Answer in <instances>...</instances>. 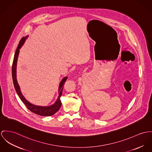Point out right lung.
<instances>
[{"mask_svg": "<svg viewBox=\"0 0 152 152\" xmlns=\"http://www.w3.org/2000/svg\"><path fill=\"white\" fill-rule=\"evenodd\" d=\"M28 36H26L25 37H23L21 39L19 44H18V46L17 47V48L15 51V54H14V57L12 65V80H13L14 88L15 89V91L18 94V96L22 101V102L25 105H26V106L29 110H31L32 112L34 113L35 114L40 115V116H52L54 114H55L60 109V107L61 106L62 104H61L60 98L62 95L64 83L67 80L68 77H64L60 82L58 88V96L54 104H53L51 106H37V105H34V104L30 103L29 101H28L25 98L23 95L21 93L20 87L18 83L17 80V59L18 57L19 53H20V49L23 46V43H25V42L26 39L28 38Z\"/></svg>", "mask_w": 152, "mask_h": 152, "instance_id": "1", "label": "right lung"}]
</instances>
